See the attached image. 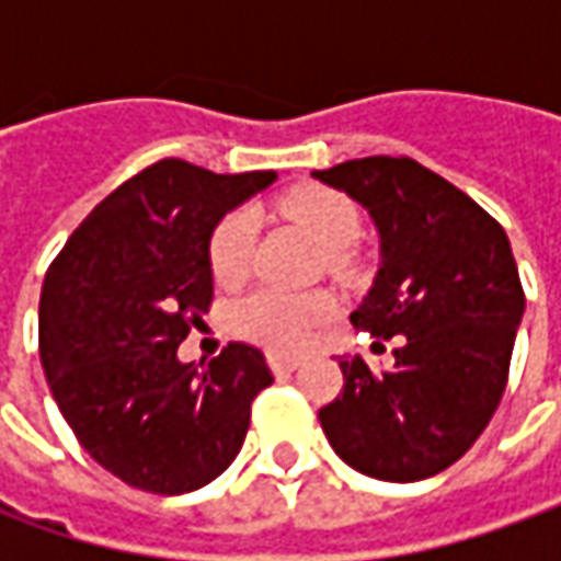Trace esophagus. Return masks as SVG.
<instances>
[{
    "instance_id": "obj_1",
    "label": "esophagus",
    "mask_w": 561,
    "mask_h": 561,
    "mask_svg": "<svg viewBox=\"0 0 561 561\" xmlns=\"http://www.w3.org/2000/svg\"><path fill=\"white\" fill-rule=\"evenodd\" d=\"M299 362H302L299 356H280V353H271L268 356V365L274 375H290V371L299 368Z\"/></svg>"
}]
</instances>
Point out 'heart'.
Returning <instances> with one entry per match:
<instances>
[{
    "instance_id": "obj_1",
    "label": "heart",
    "mask_w": 561,
    "mask_h": 561,
    "mask_svg": "<svg viewBox=\"0 0 561 561\" xmlns=\"http://www.w3.org/2000/svg\"><path fill=\"white\" fill-rule=\"evenodd\" d=\"M280 211L299 225L314 243L331 252L336 271H346L353 247L362 233V215L356 203L334 186H296L284 199ZM255 252V218L249 211H227L208 237V271L218 287H237L252 271ZM334 314V302L324 293H284L255 290L237 299L230 309V324L240 336L274 350V353H296L312 340Z\"/></svg>"
}]
</instances>
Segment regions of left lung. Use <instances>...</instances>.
<instances>
[{
  "label": "left lung",
  "mask_w": 561,
  "mask_h": 561,
  "mask_svg": "<svg viewBox=\"0 0 561 561\" xmlns=\"http://www.w3.org/2000/svg\"><path fill=\"white\" fill-rule=\"evenodd\" d=\"M312 178L375 218L380 271L350 321L397 340L393 368L340 358L343 390L318 419L336 456L362 474L424 481L462 459L506 393L525 312L506 230L409 156H368Z\"/></svg>",
  "instance_id": "obj_1"
}]
</instances>
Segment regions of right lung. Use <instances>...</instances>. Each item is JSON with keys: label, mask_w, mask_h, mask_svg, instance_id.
Segmentation results:
<instances>
[{"label": "right lung", "mask_w": 561, "mask_h": 561, "mask_svg": "<svg viewBox=\"0 0 561 561\" xmlns=\"http://www.w3.org/2000/svg\"><path fill=\"white\" fill-rule=\"evenodd\" d=\"M274 171L215 174L184 159L142 168L68 237L39 296V358L77 443L124 484L178 496L237 459L262 350L227 343L205 368L178 346L211 306L208 237Z\"/></svg>", "instance_id": "obj_1"}]
</instances>
